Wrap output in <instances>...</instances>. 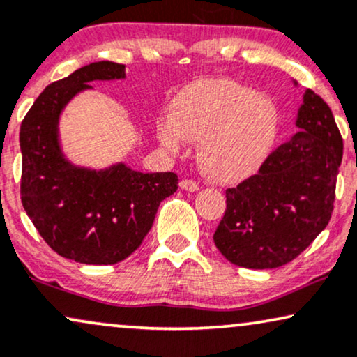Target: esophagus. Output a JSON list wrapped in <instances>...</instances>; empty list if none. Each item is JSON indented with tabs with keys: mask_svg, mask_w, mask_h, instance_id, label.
I'll use <instances>...</instances> for the list:
<instances>
[{
	"mask_svg": "<svg viewBox=\"0 0 357 357\" xmlns=\"http://www.w3.org/2000/svg\"><path fill=\"white\" fill-rule=\"evenodd\" d=\"M179 188L184 189V191H197L199 189V183H196L194 179H181L179 181Z\"/></svg>",
	"mask_w": 357,
	"mask_h": 357,
	"instance_id": "1",
	"label": "esophagus"
}]
</instances>
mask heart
Masks as SVG:
<instances>
[{
    "label": "heart",
    "instance_id": "1",
    "mask_svg": "<svg viewBox=\"0 0 357 357\" xmlns=\"http://www.w3.org/2000/svg\"><path fill=\"white\" fill-rule=\"evenodd\" d=\"M173 128L161 126L160 138L178 150L179 137L202 142V168L218 181H241L254 174L277 135V108L265 96L234 80H199L179 93Z\"/></svg>",
    "mask_w": 357,
    "mask_h": 357
}]
</instances>
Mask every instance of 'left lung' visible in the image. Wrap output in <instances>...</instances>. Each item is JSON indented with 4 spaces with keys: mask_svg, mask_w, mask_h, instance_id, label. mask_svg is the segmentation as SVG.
Masks as SVG:
<instances>
[{
    "mask_svg": "<svg viewBox=\"0 0 357 357\" xmlns=\"http://www.w3.org/2000/svg\"><path fill=\"white\" fill-rule=\"evenodd\" d=\"M296 126L301 132L275 148L255 174L225 189L227 206L214 243L238 267H282L331 219L342 137L331 108L311 89Z\"/></svg>",
    "mask_w": 357,
    "mask_h": 357,
    "instance_id": "1",
    "label": "left lung"
}]
</instances>
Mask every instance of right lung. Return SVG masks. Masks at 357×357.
I'll return each instance as SVG.
<instances>
[{
    "instance_id": "add662e5",
    "label": "right lung",
    "mask_w": 357,
    "mask_h": 357,
    "mask_svg": "<svg viewBox=\"0 0 357 357\" xmlns=\"http://www.w3.org/2000/svg\"><path fill=\"white\" fill-rule=\"evenodd\" d=\"M125 77V66L93 62L52 82L36 98L20 130L21 202L39 236L64 259L114 265L142 245L158 206L178 189L176 173L74 168L61 155L59 114L92 80Z\"/></svg>"
}]
</instances>
